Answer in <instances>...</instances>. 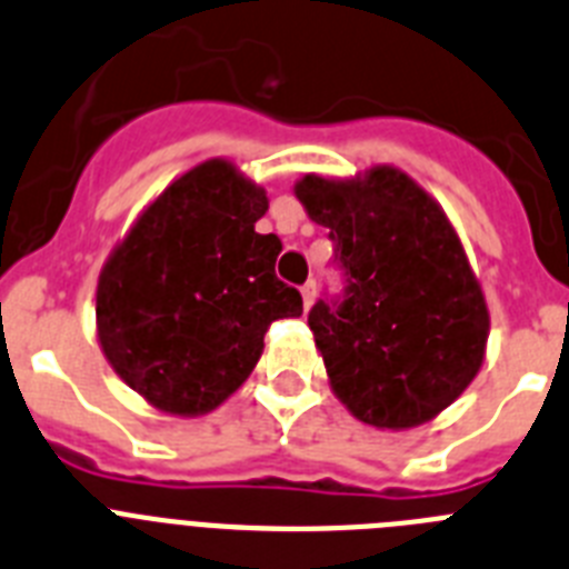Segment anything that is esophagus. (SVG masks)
<instances>
[{
	"instance_id": "esophagus-1",
	"label": "esophagus",
	"mask_w": 569,
	"mask_h": 569,
	"mask_svg": "<svg viewBox=\"0 0 569 569\" xmlns=\"http://www.w3.org/2000/svg\"><path fill=\"white\" fill-rule=\"evenodd\" d=\"M300 295H303V306L309 309V306L315 303V298H318V283H315V280H306V283L300 286Z\"/></svg>"
}]
</instances>
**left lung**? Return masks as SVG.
<instances>
[{
    "instance_id": "8db88e82",
    "label": "left lung",
    "mask_w": 569,
    "mask_h": 569,
    "mask_svg": "<svg viewBox=\"0 0 569 569\" xmlns=\"http://www.w3.org/2000/svg\"><path fill=\"white\" fill-rule=\"evenodd\" d=\"M306 214L329 229L338 298L309 312L329 383L378 429H409L447 409L483 363L490 312L441 206L392 166L352 180L306 174Z\"/></svg>"
}]
</instances>
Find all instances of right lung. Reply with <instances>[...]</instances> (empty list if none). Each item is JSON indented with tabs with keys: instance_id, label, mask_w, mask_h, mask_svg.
<instances>
[{
	"instance_id": "1",
	"label": "right lung",
	"mask_w": 569,
	"mask_h": 569,
	"mask_svg": "<svg viewBox=\"0 0 569 569\" xmlns=\"http://www.w3.org/2000/svg\"><path fill=\"white\" fill-rule=\"evenodd\" d=\"M266 209V191L231 162H200L102 266V352L151 407L211 412L249 378L269 326L303 315L300 291L274 274L278 234L254 231Z\"/></svg>"
}]
</instances>
